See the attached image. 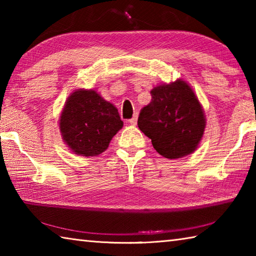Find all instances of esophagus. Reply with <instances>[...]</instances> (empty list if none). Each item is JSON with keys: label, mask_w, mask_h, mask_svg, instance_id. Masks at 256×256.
<instances>
[{"label": "esophagus", "mask_w": 256, "mask_h": 256, "mask_svg": "<svg viewBox=\"0 0 256 256\" xmlns=\"http://www.w3.org/2000/svg\"><path fill=\"white\" fill-rule=\"evenodd\" d=\"M137 120H138V114H134V117L129 120V122H130V124H132V126H136Z\"/></svg>", "instance_id": "34e87169"}]
</instances>
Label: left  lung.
<instances>
[{"label": "left lung", "instance_id": "1", "mask_svg": "<svg viewBox=\"0 0 256 256\" xmlns=\"http://www.w3.org/2000/svg\"><path fill=\"white\" fill-rule=\"evenodd\" d=\"M150 94V104L139 114V129L162 157L190 155L198 148L206 128L204 109L194 90L186 81L177 79L154 86Z\"/></svg>", "mask_w": 256, "mask_h": 256}]
</instances>
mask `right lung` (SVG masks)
Here are the masks:
<instances>
[{"label":"right lung","instance_id":"add662e5","mask_svg":"<svg viewBox=\"0 0 256 256\" xmlns=\"http://www.w3.org/2000/svg\"><path fill=\"white\" fill-rule=\"evenodd\" d=\"M122 126L118 109L92 89L74 90L59 119L64 144L76 155L84 157L104 152Z\"/></svg>","mask_w":256,"mask_h":256}]
</instances>
